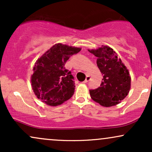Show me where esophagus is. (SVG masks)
Instances as JSON below:
<instances>
[{"label":"esophagus","mask_w":152,"mask_h":152,"mask_svg":"<svg viewBox=\"0 0 152 152\" xmlns=\"http://www.w3.org/2000/svg\"><path fill=\"white\" fill-rule=\"evenodd\" d=\"M90 79H91L90 76H86V79H85V81H83V83H87V82H88V81H89Z\"/></svg>","instance_id":"34e87169"}]
</instances>
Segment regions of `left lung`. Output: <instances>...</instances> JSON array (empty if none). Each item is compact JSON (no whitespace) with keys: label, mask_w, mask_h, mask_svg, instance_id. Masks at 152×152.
<instances>
[{"label":"left lung","mask_w":152,"mask_h":152,"mask_svg":"<svg viewBox=\"0 0 152 152\" xmlns=\"http://www.w3.org/2000/svg\"><path fill=\"white\" fill-rule=\"evenodd\" d=\"M88 51L97 57V66L103 75L100 86L89 90L91 97L104 107L119 104L126 98L131 88L129 70L116 52L109 46H102Z\"/></svg>","instance_id":"left-lung-1"}]
</instances>
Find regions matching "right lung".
<instances>
[{
  "label": "right lung",
  "instance_id": "1",
  "mask_svg": "<svg viewBox=\"0 0 152 152\" xmlns=\"http://www.w3.org/2000/svg\"><path fill=\"white\" fill-rule=\"evenodd\" d=\"M81 48L57 43L36 61L31 86L38 99L49 106L61 105L74 93L75 83L65 64Z\"/></svg>",
  "mask_w": 152,
  "mask_h": 152
}]
</instances>
